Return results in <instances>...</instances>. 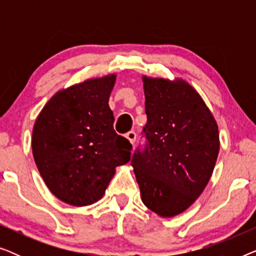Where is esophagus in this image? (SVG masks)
Listing matches in <instances>:
<instances>
[{"mask_svg": "<svg viewBox=\"0 0 256 256\" xmlns=\"http://www.w3.org/2000/svg\"><path fill=\"white\" fill-rule=\"evenodd\" d=\"M126 138H127L128 141L132 143V144H134L135 141H136V132H127V134H126Z\"/></svg>", "mask_w": 256, "mask_h": 256, "instance_id": "1", "label": "esophagus"}]
</instances>
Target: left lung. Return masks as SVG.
Returning a JSON list of instances; mask_svg holds the SVG:
<instances>
[{
	"label": "left lung",
	"mask_w": 256,
	"mask_h": 256,
	"mask_svg": "<svg viewBox=\"0 0 256 256\" xmlns=\"http://www.w3.org/2000/svg\"><path fill=\"white\" fill-rule=\"evenodd\" d=\"M148 116L146 148L132 160L146 208L162 218L194 204L219 154L218 124L202 98L182 78L142 76Z\"/></svg>",
	"instance_id": "left-lung-1"
}]
</instances>
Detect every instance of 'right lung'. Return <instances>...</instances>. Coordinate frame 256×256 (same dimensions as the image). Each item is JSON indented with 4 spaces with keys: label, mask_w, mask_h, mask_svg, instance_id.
Segmentation results:
<instances>
[{
    "label": "right lung",
    "mask_w": 256,
    "mask_h": 256,
    "mask_svg": "<svg viewBox=\"0 0 256 256\" xmlns=\"http://www.w3.org/2000/svg\"><path fill=\"white\" fill-rule=\"evenodd\" d=\"M115 80L113 73L58 90L34 124V163L48 190L66 204L96 202L115 168L130 160V142L115 132L108 104Z\"/></svg>",
    "instance_id": "obj_1"
}]
</instances>
